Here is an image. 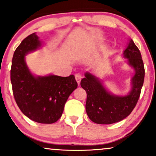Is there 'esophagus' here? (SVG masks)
Wrapping results in <instances>:
<instances>
[{
    "instance_id": "esophagus-1",
    "label": "esophagus",
    "mask_w": 156,
    "mask_h": 156,
    "mask_svg": "<svg viewBox=\"0 0 156 156\" xmlns=\"http://www.w3.org/2000/svg\"><path fill=\"white\" fill-rule=\"evenodd\" d=\"M81 78H82L81 75L79 74V73H78V74L76 75V80L77 83H78V85H79L80 83V80H81Z\"/></svg>"
}]
</instances>
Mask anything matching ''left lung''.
Wrapping results in <instances>:
<instances>
[{
  "mask_svg": "<svg viewBox=\"0 0 156 156\" xmlns=\"http://www.w3.org/2000/svg\"><path fill=\"white\" fill-rule=\"evenodd\" d=\"M122 55L134 70L130 79V89L125 94H114L108 90L99 78L89 72L80 86L87 92L86 112L89 119L97 124L109 125L117 122L131 113L136 105L144 83V67L139 48L129 39Z\"/></svg>",
  "mask_w": 156,
  "mask_h": 156,
  "instance_id": "obj_1",
  "label": "left lung"
}]
</instances>
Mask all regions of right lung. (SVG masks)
Returning a JSON list of instances; mask_svg holds the SVG:
<instances>
[{
  "label": "right lung",
  "mask_w": 156,
  "mask_h": 156,
  "mask_svg": "<svg viewBox=\"0 0 156 156\" xmlns=\"http://www.w3.org/2000/svg\"><path fill=\"white\" fill-rule=\"evenodd\" d=\"M42 46L43 43L36 33L23 39L12 58L11 82L15 101L21 112L31 120L51 124L62 117L64 105L78 83L73 75L37 76L30 70L26 55Z\"/></svg>",
  "instance_id": "obj_1"
}]
</instances>
